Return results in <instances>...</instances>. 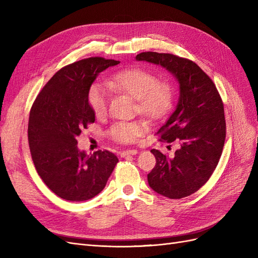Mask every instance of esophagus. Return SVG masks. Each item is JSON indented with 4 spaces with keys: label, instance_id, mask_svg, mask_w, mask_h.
I'll use <instances>...</instances> for the list:
<instances>
[{
    "label": "esophagus",
    "instance_id": "1",
    "mask_svg": "<svg viewBox=\"0 0 258 258\" xmlns=\"http://www.w3.org/2000/svg\"><path fill=\"white\" fill-rule=\"evenodd\" d=\"M137 154H138L137 150H126V151H122L120 153V156L121 157H126V156H128V155H137Z\"/></svg>",
    "mask_w": 258,
    "mask_h": 258
}]
</instances>
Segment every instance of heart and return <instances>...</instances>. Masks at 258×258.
I'll return each mask as SVG.
<instances>
[{
    "label": "heart",
    "mask_w": 258,
    "mask_h": 258,
    "mask_svg": "<svg viewBox=\"0 0 258 258\" xmlns=\"http://www.w3.org/2000/svg\"><path fill=\"white\" fill-rule=\"evenodd\" d=\"M106 87L117 93H123L137 100L140 114L151 119L165 116L173 103L174 90L167 81H157V76L144 69L124 70L111 76ZM108 92L104 86L93 84L88 91V103L97 117L106 113ZM146 131L143 121H118L113 123L108 134L116 142L132 143Z\"/></svg>",
    "instance_id": "1"
}]
</instances>
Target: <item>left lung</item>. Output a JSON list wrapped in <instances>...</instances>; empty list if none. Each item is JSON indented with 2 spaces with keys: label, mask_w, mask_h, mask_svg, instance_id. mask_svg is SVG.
I'll return each instance as SVG.
<instances>
[{
  "label": "left lung",
  "mask_w": 258,
  "mask_h": 258,
  "mask_svg": "<svg viewBox=\"0 0 258 258\" xmlns=\"http://www.w3.org/2000/svg\"><path fill=\"white\" fill-rule=\"evenodd\" d=\"M138 61L161 66L179 84L175 111L158 130L160 141H177L174 156L152 150L156 158L147 174L151 188L170 199H181L204 186L220 161L226 138L224 104L212 80L194 61L172 53L146 51Z\"/></svg>",
  "instance_id": "left-lung-1"
}]
</instances>
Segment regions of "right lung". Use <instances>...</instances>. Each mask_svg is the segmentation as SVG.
Returning <instances> with one entry per match:
<instances>
[{
	"mask_svg": "<svg viewBox=\"0 0 258 258\" xmlns=\"http://www.w3.org/2000/svg\"><path fill=\"white\" fill-rule=\"evenodd\" d=\"M119 61L91 57L54 74L31 107L28 139L32 160L43 182L60 198L85 201L103 190L118 158L108 151L81 152L76 138L95 114L88 91L99 73Z\"/></svg>",
	"mask_w": 258,
	"mask_h": 258,
	"instance_id": "obj_1",
	"label": "right lung"
}]
</instances>
